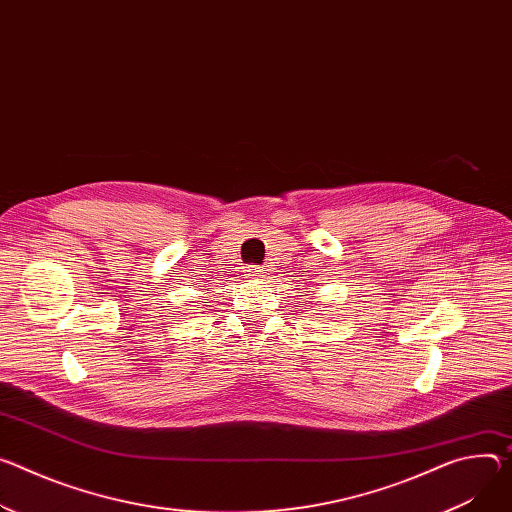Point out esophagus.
I'll list each match as a JSON object with an SVG mask.
<instances>
[{
	"instance_id": "1",
	"label": "esophagus",
	"mask_w": 512,
	"mask_h": 512,
	"mask_svg": "<svg viewBox=\"0 0 512 512\" xmlns=\"http://www.w3.org/2000/svg\"><path fill=\"white\" fill-rule=\"evenodd\" d=\"M247 271H249V277H253V280H259V277H263L265 269H261L259 265H251Z\"/></svg>"
}]
</instances>
